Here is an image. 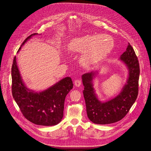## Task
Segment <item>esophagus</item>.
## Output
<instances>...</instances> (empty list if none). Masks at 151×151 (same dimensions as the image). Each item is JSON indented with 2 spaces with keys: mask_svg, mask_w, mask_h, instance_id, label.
Masks as SVG:
<instances>
[{
  "mask_svg": "<svg viewBox=\"0 0 151 151\" xmlns=\"http://www.w3.org/2000/svg\"><path fill=\"white\" fill-rule=\"evenodd\" d=\"M81 81L80 80H76L74 81V86H75L76 87H80V85H81Z\"/></svg>",
  "mask_w": 151,
  "mask_h": 151,
  "instance_id": "34e87169",
  "label": "esophagus"
}]
</instances>
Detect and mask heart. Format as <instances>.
Wrapping results in <instances>:
<instances>
[{
    "label": "heart",
    "mask_w": 151,
    "mask_h": 151,
    "mask_svg": "<svg viewBox=\"0 0 151 151\" xmlns=\"http://www.w3.org/2000/svg\"><path fill=\"white\" fill-rule=\"evenodd\" d=\"M113 47V38L106 34L77 37L67 45L68 50L71 52H83L80 62L86 68L91 67L106 58Z\"/></svg>",
    "instance_id": "1"
}]
</instances>
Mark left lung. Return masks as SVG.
<instances>
[{
  "mask_svg": "<svg viewBox=\"0 0 151 151\" xmlns=\"http://www.w3.org/2000/svg\"><path fill=\"white\" fill-rule=\"evenodd\" d=\"M119 60L126 66L128 77L119 94L110 100L101 101L96 93L93 81L98 71L86 73L81 77L87 117L95 124H107L120 120L137 99L140 68L134 51L129 43Z\"/></svg>",
  "mask_w": 151,
  "mask_h": 151,
  "instance_id": "obj_1",
  "label": "left lung"
}]
</instances>
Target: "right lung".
I'll list each match as a JSON object with an SVG mask.
<instances>
[{"instance_id":"add662e5","label":"right lung","mask_w":151,"mask_h":151,"mask_svg":"<svg viewBox=\"0 0 151 151\" xmlns=\"http://www.w3.org/2000/svg\"><path fill=\"white\" fill-rule=\"evenodd\" d=\"M36 35L38 34H33L27 38L21 47ZM12 96L27 120L35 124L48 126L56 125L61 121L65 97L73 87L70 77L63 78L45 90L35 91L25 86L15 57L12 67Z\"/></svg>"}]
</instances>
